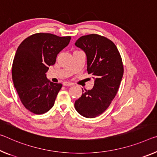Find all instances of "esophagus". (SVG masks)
Instances as JSON below:
<instances>
[{
	"instance_id": "34e87169",
	"label": "esophagus",
	"mask_w": 157,
	"mask_h": 157,
	"mask_svg": "<svg viewBox=\"0 0 157 157\" xmlns=\"http://www.w3.org/2000/svg\"><path fill=\"white\" fill-rule=\"evenodd\" d=\"M63 86H73V84L71 82H63Z\"/></svg>"
}]
</instances>
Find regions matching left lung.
<instances>
[{
  "label": "left lung",
  "instance_id": "left-lung-1",
  "mask_svg": "<svg viewBox=\"0 0 157 157\" xmlns=\"http://www.w3.org/2000/svg\"><path fill=\"white\" fill-rule=\"evenodd\" d=\"M75 44L85 53L86 70L94 79L91 90L82 89L75 108L84 117L94 118L105 111L117 93L124 74L122 60L115 44L99 35L82 36Z\"/></svg>",
  "mask_w": 157,
  "mask_h": 157
}]
</instances>
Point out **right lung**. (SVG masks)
Here are the masks:
<instances>
[{"label":"right lung","instance_id":"add662e5","mask_svg":"<svg viewBox=\"0 0 157 157\" xmlns=\"http://www.w3.org/2000/svg\"><path fill=\"white\" fill-rule=\"evenodd\" d=\"M71 39V36L36 33L17 48L12 63V81L21 103L31 113L44 114L53 107L62 84L49 81L46 73Z\"/></svg>","mask_w":157,"mask_h":157}]
</instances>
